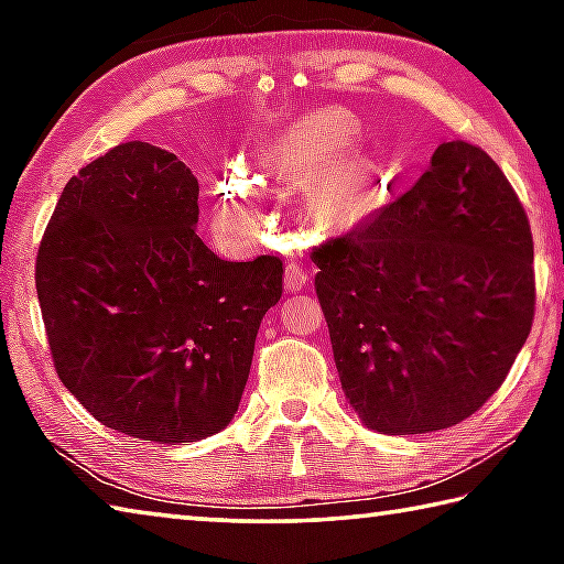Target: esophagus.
<instances>
[{
  "mask_svg": "<svg viewBox=\"0 0 564 564\" xmlns=\"http://www.w3.org/2000/svg\"><path fill=\"white\" fill-rule=\"evenodd\" d=\"M305 281H308V271L303 269L301 263H289L285 265V273H283V283L289 291H301Z\"/></svg>",
  "mask_w": 564,
  "mask_h": 564,
  "instance_id": "obj_1",
  "label": "esophagus"
}]
</instances>
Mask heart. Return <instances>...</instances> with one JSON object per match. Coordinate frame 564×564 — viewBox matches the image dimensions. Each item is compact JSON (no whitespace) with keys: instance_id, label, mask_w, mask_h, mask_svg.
<instances>
[{"instance_id":"heart-1","label":"heart","mask_w":564,"mask_h":564,"mask_svg":"<svg viewBox=\"0 0 564 564\" xmlns=\"http://www.w3.org/2000/svg\"><path fill=\"white\" fill-rule=\"evenodd\" d=\"M358 121L343 109H323L269 141L261 151L265 178L303 186L308 221L323 234L356 231L376 214L380 171L356 147ZM218 202L228 228L251 234L261 224V202L251 176L234 166L218 184Z\"/></svg>"}]
</instances>
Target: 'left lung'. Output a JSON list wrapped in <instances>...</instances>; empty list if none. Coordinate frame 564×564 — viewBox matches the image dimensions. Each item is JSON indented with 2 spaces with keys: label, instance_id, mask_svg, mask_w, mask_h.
<instances>
[{
  "label": "left lung",
  "instance_id": "1",
  "mask_svg": "<svg viewBox=\"0 0 564 564\" xmlns=\"http://www.w3.org/2000/svg\"><path fill=\"white\" fill-rule=\"evenodd\" d=\"M350 410L370 431L457 425L510 373L534 316L532 234L500 166L467 141L311 253Z\"/></svg>",
  "mask_w": 564,
  "mask_h": 564
}]
</instances>
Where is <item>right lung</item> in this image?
<instances>
[{"mask_svg":"<svg viewBox=\"0 0 564 564\" xmlns=\"http://www.w3.org/2000/svg\"><path fill=\"white\" fill-rule=\"evenodd\" d=\"M198 181L129 141L64 186L36 295L66 390L111 431L196 443L231 423L283 261H224L196 236Z\"/></svg>","mask_w":564,"mask_h":564,"instance_id":"right-lung-1","label":"right lung"}]
</instances>
